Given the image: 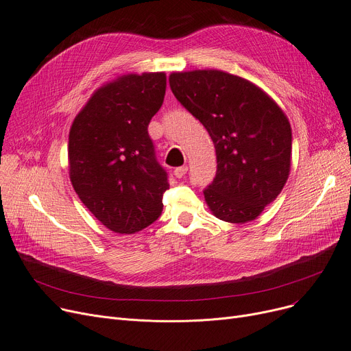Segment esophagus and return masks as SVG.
Listing matches in <instances>:
<instances>
[{"instance_id": "34e87169", "label": "esophagus", "mask_w": 351, "mask_h": 351, "mask_svg": "<svg viewBox=\"0 0 351 351\" xmlns=\"http://www.w3.org/2000/svg\"><path fill=\"white\" fill-rule=\"evenodd\" d=\"M186 172H188V166H179V168H176V169L173 171V175H175L178 179H182L183 176L186 175Z\"/></svg>"}]
</instances>
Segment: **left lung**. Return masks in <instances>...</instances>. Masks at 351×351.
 Instances as JSON below:
<instances>
[{
	"label": "left lung",
	"instance_id": "left-lung-1",
	"mask_svg": "<svg viewBox=\"0 0 351 351\" xmlns=\"http://www.w3.org/2000/svg\"><path fill=\"white\" fill-rule=\"evenodd\" d=\"M169 84L215 143L217 171L204 191L209 209L229 223L254 220L289 178L287 117L259 86L219 69L173 72Z\"/></svg>",
	"mask_w": 351,
	"mask_h": 351
}]
</instances>
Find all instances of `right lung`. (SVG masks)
Listing matches in <instances>:
<instances>
[{
    "label": "right lung",
    "instance_id": "add662e5",
    "mask_svg": "<svg viewBox=\"0 0 351 351\" xmlns=\"http://www.w3.org/2000/svg\"><path fill=\"white\" fill-rule=\"evenodd\" d=\"M165 72L129 73L94 92L69 131L72 186L99 222L132 234L160 216L168 173L147 125L163 104Z\"/></svg>",
    "mask_w": 351,
    "mask_h": 351
}]
</instances>
